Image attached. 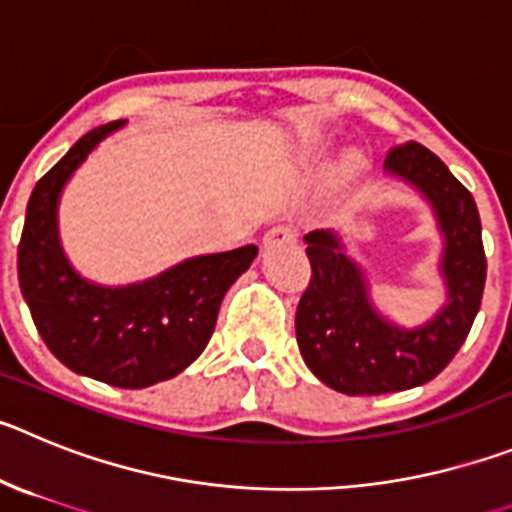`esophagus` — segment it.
<instances>
[{
	"label": "esophagus",
	"mask_w": 512,
	"mask_h": 512,
	"mask_svg": "<svg viewBox=\"0 0 512 512\" xmlns=\"http://www.w3.org/2000/svg\"><path fill=\"white\" fill-rule=\"evenodd\" d=\"M290 242H296V232L290 227H273L270 232L262 237V245L265 247H275V245H290Z\"/></svg>",
	"instance_id": "esophagus-1"
}]
</instances>
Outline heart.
I'll list each match as a JSON object with an SVG mask.
<instances>
[{
    "mask_svg": "<svg viewBox=\"0 0 512 512\" xmlns=\"http://www.w3.org/2000/svg\"><path fill=\"white\" fill-rule=\"evenodd\" d=\"M316 150H319V142H316V140H311L306 147H303V153H308V155L316 153ZM354 163H357V158H354V155H349L347 163H344V173H352Z\"/></svg>",
    "mask_w": 512,
    "mask_h": 512,
    "instance_id": "obj_1",
    "label": "heart"
}]
</instances>
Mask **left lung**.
Masks as SVG:
<instances>
[{"label": "left lung", "mask_w": 512, "mask_h": 512, "mask_svg": "<svg viewBox=\"0 0 512 512\" xmlns=\"http://www.w3.org/2000/svg\"><path fill=\"white\" fill-rule=\"evenodd\" d=\"M385 176L411 186L431 206L441 237L439 278L444 303L428 321L403 326L372 301V285L339 232L303 237L311 283L296 311L303 362L344 395H382L434 380L459 352L480 311L487 260L480 211L472 193L418 142L393 147Z\"/></svg>", "instance_id": "obj_1"}]
</instances>
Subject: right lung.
I'll return each instance as SVG.
<instances>
[{"label": "right lung", "mask_w": 512, "mask_h": 512, "mask_svg": "<svg viewBox=\"0 0 512 512\" xmlns=\"http://www.w3.org/2000/svg\"><path fill=\"white\" fill-rule=\"evenodd\" d=\"M122 124L86 132L32 188L17 278L43 342L68 370L114 388H147L176 377L204 352L227 290L252 265L257 247L188 257L127 285H101L78 273L63 252L58 204L73 173Z\"/></svg>", "instance_id": "obj_1"}]
</instances>
